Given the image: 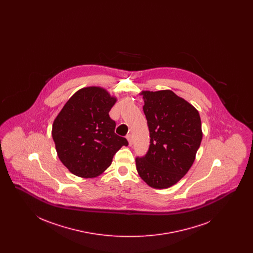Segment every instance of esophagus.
I'll return each mask as SVG.
<instances>
[{
	"mask_svg": "<svg viewBox=\"0 0 253 253\" xmlns=\"http://www.w3.org/2000/svg\"><path fill=\"white\" fill-rule=\"evenodd\" d=\"M126 138L128 139V142H129V145L130 146H132V135L131 133H129V134H127V136H126Z\"/></svg>",
	"mask_w": 253,
	"mask_h": 253,
	"instance_id": "34e87169",
	"label": "esophagus"
}]
</instances>
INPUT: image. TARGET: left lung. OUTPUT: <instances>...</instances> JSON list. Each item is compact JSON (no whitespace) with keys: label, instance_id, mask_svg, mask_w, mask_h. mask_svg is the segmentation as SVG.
<instances>
[{"label":"left lung","instance_id":"8db88e82","mask_svg":"<svg viewBox=\"0 0 253 253\" xmlns=\"http://www.w3.org/2000/svg\"><path fill=\"white\" fill-rule=\"evenodd\" d=\"M150 146L135 158L139 176L152 188L166 189L188 172L202 140L196 109L172 91L142 92Z\"/></svg>","mask_w":253,"mask_h":253}]
</instances>
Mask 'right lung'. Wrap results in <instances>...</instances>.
I'll list each match as a JSON object with an SVG mask.
<instances>
[{"mask_svg": "<svg viewBox=\"0 0 253 253\" xmlns=\"http://www.w3.org/2000/svg\"><path fill=\"white\" fill-rule=\"evenodd\" d=\"M116 98L99 87L81 89L66 102L52 127V136L62 164L75 175L91 178L103 172L125 137L115 132L109 112Z\"/></svg>", "mask_w": 253, "mask_h": 253, "instance_id": "add662e5", "label": "right lung"}]
</instances>
